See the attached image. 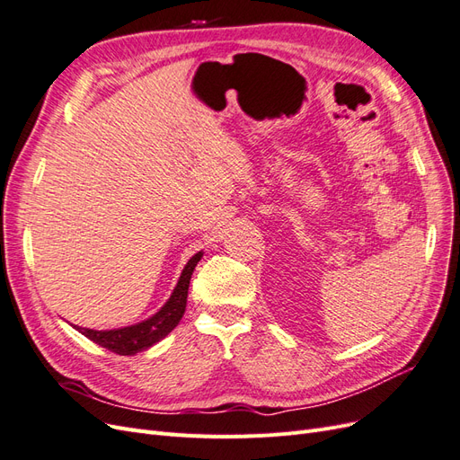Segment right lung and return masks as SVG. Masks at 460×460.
I'll list each match as a JSON object with an SVG mask.
<instances>
[{"mask_svg": "<svg viewBox=\"0 0 460 460\" xmlns=\"http://www.w3.org/2000/svg\"><path fill=\"white\" fill-rule=\"evenodd\" d=\"M201 257H203V252H198L186 262V267L182 274H180L171 297L166 299V303L155 314H151L149 318L142 320V323L132 324V326L113 328V330H92V328H80V326H75V328L82 333V336H86L93 343L102 345L105 349L113 351L117 355H136L149 349V347H153L157 341L169 336V333L178 326L180 320H182L186 311L191 274L196 270Z\"/></svg>", "mask_w": 460, "mask_h": 460, "instance_id": "obj_1", "label": "right lung"}]
</instances>
